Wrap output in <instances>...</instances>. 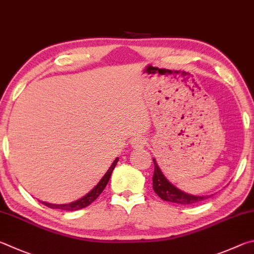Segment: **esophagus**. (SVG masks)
Wrapping results in <instances>:
<instances>
[{
    "instance_id": "34e87169",
    "label": "esophagus",
    "mask_w": 254,
    "mask_h": 254,
    "mask_svg": "<svg viewBox=\"0 0 254 254\" xmlns=\"http://www.w3.org/2000/svg\"><path fill=\"white\" fill-rule=\"evenodd\" d=\"M146 144H147V140L144 137H136L131 140V146L134 148H143Z\"/></svg>"
}]
</instances>
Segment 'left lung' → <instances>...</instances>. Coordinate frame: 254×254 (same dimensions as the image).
Masks as SVG:
<instances>
[{
  "mask_svg": "<svg viewBox=\"0 0 254 254\" xmlns=\"http://www.w3.org/2000/svg\"><path fill=\"white\" fill-rule=\"evenodd\" d=\"M154 162V175H153V189L154 192L156 193L159 197L164 201L177 203V204H194L197 202L204 201V199L208 198L212 195H206V196H196V195H190L188 193L182 192L181 190L175 188L171 182H168L167 179L158 167L155 158Z\"/></svg>",
  "mask_w": 254,
  "mask_h": 254,
  "instance_id": "obj_1",
  "label": "left lung"
}]
</instances>
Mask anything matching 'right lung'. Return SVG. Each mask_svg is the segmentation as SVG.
Instances as JSON below:
<instances>
[{
	"label": "right lung",
	"instance_id": "add662e5",
	"mask_svg": "<svg viewBox=\"0 0 254 254\" xmlns=\"http://www.w3.org/2000/svg\"><path fill=\"white\" fill-rule=\"evenodd\" d=\"M117 163H118V157L115 159L113 164H111L109 170L107 171V173L104 176H102V179L99 181V183H98L95 188L90 190V192L84 195L83 197L78 199V201L71 202L69 204H50L47 202H41V203L48 207L59 208V210H64V211H77V210H80V208H83L88 205H90V204L95 201L98 196H99V195L102 193V190H104V189L106 188L107 183L109 182L111 173H113L115 166L117 165Z\"/></svg>",
	"mask_w": 254,
	"mask_h": 254
}]
</instances>
